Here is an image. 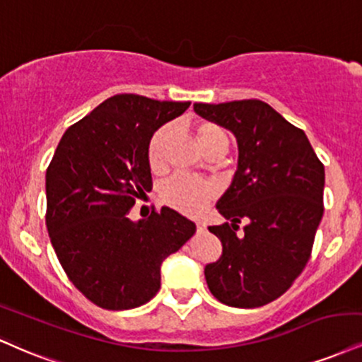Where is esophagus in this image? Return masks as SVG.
<instances>
[{
    "instance_id": "1",
    "label": "esophagus",
    "mask_w": 362,
    "mask_h": 362,
    "mask_svg": "<svg viewBox=\"0 0 362 362\" xmlns=\"http://www.w3.org/2000/svg\"><path fill=\"white\" fill-rule=\"evenodd\" d=\"M195 226H197L199 230H206L207 229V224L204 223V221H197V223H195Z\"/></svg>"
}]
</instances>
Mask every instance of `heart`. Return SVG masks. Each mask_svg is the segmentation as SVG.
Returning a JSON list of instances; mask_svg holds the SVG:
<instances>
[{
  "label": "heart",
  "mask_w": 362,
  "mask_h": 362,
  "mask_svg": "<svg viewBox=\"0 0 362 362\" xmlns=\"http://www.w3.org/2000/svg\"><path fill=\"white\" fill-rule=\"evenodd\" d=\"M170 133H172V126L163 124L151 134L150 143H148V162L151 168L156 170L163 165L165 146H167ZM195 133H197L200 146L206 153H211V151L226 153L228 150V133L219 124L211 123V121H200L195 126ZM217 194H219V187L214 182L182 175V173L170 177L162 187L163 202L175 211L189 216L200 214L207 204L217 197Z\"/></svg>",
  "instance_id": "obj_1"
}]
</instances>
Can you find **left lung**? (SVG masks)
Listing matches in <instances>:
<instances>
[{
	"label": "left lung",
	"instance_id": "obj_1",
	"mask_svg": "<svg viewBox=\"0 0 362 362\" xmlns=\"http://www.w3.org/2000/svg\"><path fill=\"white\" fill-rule=\"evenodd\" d=\"M194 110L229 129L239 150L233 184L216 206L230 224L209 228L223 255L204 269L207 286L229 307H263L290 288L310 258L324 214V165L307 134L259 99L195 103ZM241 220L248 226L236 235Z\"/></svg>",
	"mask_w": 362,
	"mask_h": 362
}]
</instances>
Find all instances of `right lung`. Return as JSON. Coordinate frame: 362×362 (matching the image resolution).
Here are the masks:
<instances>
[{"instance_id":"add662e5","label":"right lung","mask_w":362,"mask_h":362,"mask_svg":"<svg viewBox=\"0 0 362 362\" xmlns=\"http://www.w3.org/2000/svg\"><path fill=\"white\" fill-rule=\"evenodd\" d=\"M190 103L116 94L64 133L47 168V229L64 272L106 310H128L160 290L167 256L195 224L170 207L133 223L134 199L151 190L148 143Z\"/></svg>"}]
</instances>
